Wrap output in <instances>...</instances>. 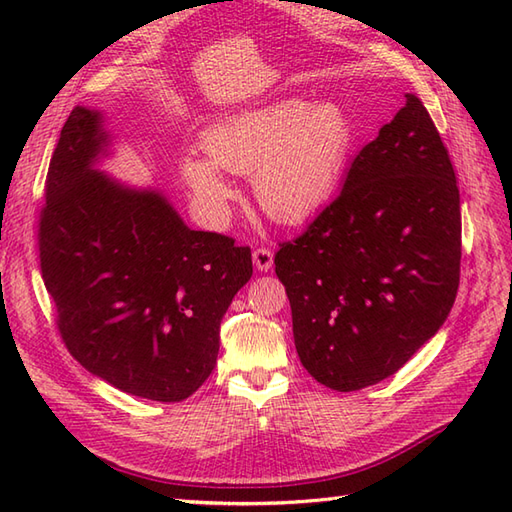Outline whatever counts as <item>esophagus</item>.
Masks as SVG:
<instances>
[{"label": "esophagus", "instance_id": "obj_1", "mask_svg": "<svg viewBox=\"0 0 512 512\" xmlns=\"http://www.w3.org/2000/svg\"><path fill=\"white\" fill-rule=\"evenodd\" d=\"M253 264L257 270H262V273H268L270 268H273V250L268 248H255L253 250Z\"/></svg>", "mask_w": 512, "mask_h": 512}]
</instances>
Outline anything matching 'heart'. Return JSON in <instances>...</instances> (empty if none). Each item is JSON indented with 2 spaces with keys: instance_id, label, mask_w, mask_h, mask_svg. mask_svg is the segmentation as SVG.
<instances>
[{
  "instance_id": "obj_1",
  "label": "heart",
  "mask_w": 512,
  "mask_h": 512,
  "mask_svg": "<svg viewBox=\"0 0 512 512\" xmlns=\"http://www.w3.org/2000/svg\"><path fill=\"white\" fill-rule=\"evenodd\" d=\"M356 140L339 101L281 99L228 114L206 127V158L184 156L180 176L213 222H222L235 191L222 171L250 176L259 206L279 224H301L332 202Z\"/></svg>"
}]
</instances>
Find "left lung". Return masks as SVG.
<instances>
[{
  "instance_id": "obj_1",
  "label": "left lung",
  "mask_w": 512,
  "mask_h": 512,
  "mask_svg": "<svg viewBox=\"0 0 512 512\" xmlns=\"http://www.w3.org/2000/svg\"><path fill=\"white\" fill-rule=\"evenodd\" d=\"M405 99L358 151L336 200L275 255L301 365L336 391L396 374L458 295L455 171L422 101Z\"/></svg>"
}]
</instances>
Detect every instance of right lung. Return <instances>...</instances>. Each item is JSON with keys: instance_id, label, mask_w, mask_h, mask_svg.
Wrapping results in <instances>:
<instances>
[{"instance_id": "1", "label": "right lung", "mask_w": 512, "mask_h": 512, "mask_svg": "<svg viewBox=\"0 0 512 512\" xmlns=\"http://www.w3.org/2000/svg\"><path fill=\"white\" fill-rule=\"evenodd\" d=\"M105 116L74 107L39 220L41 277L70 354L138 398L180 402L213 372L220 323L253 275L250 248L193 231L158 189L107 176Z\"/></svg>"}]
</instances>
